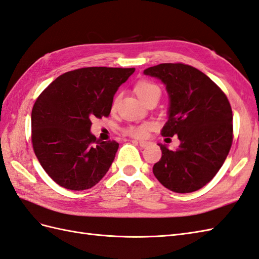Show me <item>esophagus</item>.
<instances>
[{"label": "esophagus", "instance_id": "1", "mask_svg": "<svg viewBox=\"0 0 259 259\" xmlns=\"http://www.w3.org/2000/svg\"><path fill=\"white\" fill-rule=\"evenodd\" d=\"M136 142H137V143H139L141 148H146V147H148V146H149V141H139V142L136 141Z\"/></svg>", "mask_w": 259, "mask_h": 259}]
</instances>
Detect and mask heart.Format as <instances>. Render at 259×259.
<instances>
[{"label": "heart", "instance_id": "1", "mask_svg": "<svg viewBox=\"0 0 259 259\" xmlns=\"http://www.w3.org/2000/svg\"><path fill=\"white\" fill-rule=\"evenodd\" d=\"M136 93L143 102L147 101L149 98L154 97V96H159L161 95V90L158 85H155L154 82L148 81V80H142L139 81L136 85ZM153 127L151 122H143L140 124H134V125H129L125 130V132L131 137L134 138H143L146 137L148 131Z\"/></svg>", "mask_w": 259, "mask_h": 259}]
</instances>
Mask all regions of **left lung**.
Returning a JSON list of instances; mask_svg holds the SVG:
<instances>
[{"instance_id":"8db88e82","label":"left lung","mask_w":259,"mask_h":259,"mask_svg":"<svg viewBox=\"0 0 259 259\" xmlns=\"http://www.w3.org/2000/svg\"><path fill=\"white\" fill-rule=\"evenodd\" d=\"M143 74L165 85L169 110L161 135L178 136L180 140L174 150L159 143L162 157L153 165L154 177L177 193L200 190L216 176L230 152V101L211 78L189 65L160 64L144 69Z\"/></svg>"}]
</instances>
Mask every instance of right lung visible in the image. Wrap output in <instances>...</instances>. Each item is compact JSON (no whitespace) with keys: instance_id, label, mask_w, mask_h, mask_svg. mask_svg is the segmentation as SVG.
Segmentation results:
<instances>
[{"instance_id":"1","label":"right lung","mask_w":259,"mask_h":259,"mask_svg":"<svg viewBox=\"0 0 259 259\" xmlns=\"http://www.w3.org/2000/svg\"><path fill=\"white\" fill-rule=\"evenodd\" d=\"M135 68L87 67L57 77L36 99L32 110V143L40 165L63 188H93L109 170L116 141H101L92 120L108 117L118 88Z\"/></svg>"}]
</instances>
